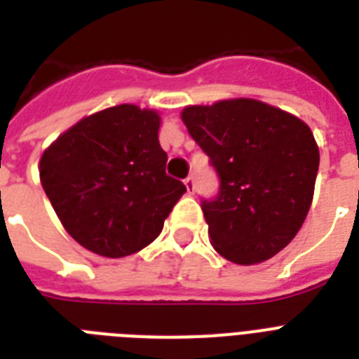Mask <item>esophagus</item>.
<instances>
[{
	"label": "esophagus",
	"mask_w": 359,
	"mask_h": 359,
	"mask_svg": "<svg viewBox=\"0 0 359 359\" xmlns=\"http://www.w3.org/2000/svg\"><path fill=\"white\" fill-rule=\"evenodd\" d=\"M184 184H186V190H188V194H190V196H194V194H196V180H194V177H188V179L184 180Z\"/></svg>",
	"instance_id": "obj_1"
}]
</instances>
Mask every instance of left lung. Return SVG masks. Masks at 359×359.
Wrapping results in <instances>:
<instances>
[{"mask_svg": "<svg viewBox=\"0 0 359 359\" xmlns=\"http://www.w3.org/2000/svg\"><path fill=\"white\" fill-rule=\"evenodd\" d=\"M219 175L203 201L210 244L235 264L268 261L306 219L318 171V145L296 115L255 98L186 106L180 114Z\"/></svg>", "mask_w": 359, "mask_h": 359, "instance_id": "left-lung-1", "label": "left lung"}]
</instances>
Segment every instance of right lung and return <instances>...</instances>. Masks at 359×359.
I'll return each instance as SVG.
<instances>
[{
	"label": "right lung",
	"instance_id": "1",
	"mask_svg": "<svg viewBox=\"0 0 359 359\" xmlns=\"http://www.w3.org/2000/svg\"><path fill=\"white\" fill-rule=\"evenodd\" d=\"M160 123L156 109L121 104L83 117L42 152V188L86 250L119 259L162 233L186 186L165 175Z\"/></svg>",
	"mask_w": 359,
	"mask_h": 359
}]
</instances>
